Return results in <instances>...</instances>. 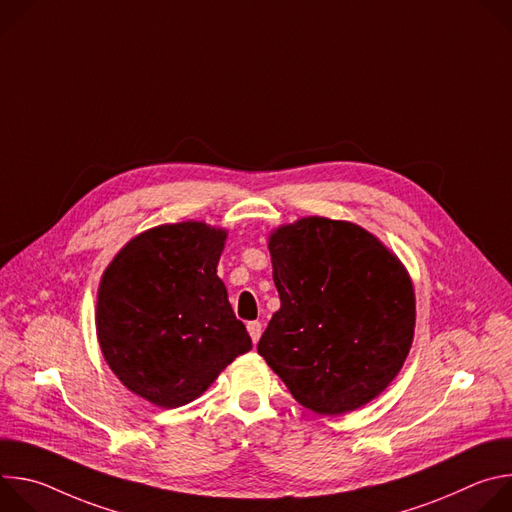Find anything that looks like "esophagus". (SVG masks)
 Here are the masks:
<instances>
[{"instance_id": "esophagus-1", "label": "esophagus", "mask_w": 512, "mask_h": 512, "mask_svg": "<svg viewBox=\"0 0 512 512\" xmlns=\"http://www.w3.org/2000/svg\"><path fill=\"white\" fill-rule=\"evenodd\" d=\"M247 330H249V336H251L253 344H257L259 338H261V332H263L261 322H249V324H247Z\"/></svg>"}]
</instances>
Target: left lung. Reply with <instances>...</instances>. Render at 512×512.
<instances>
[{
  "label": "left lung",
  "mask_w": 512,
  "mask_h": 512,
  "mask_svg": "<svg viewBox=\"0 0 512 512\" xmlns=\"http://www.w3.org/2000/svg\"><path fill=\"white\" fill-rule=\"evenodd\" d=\"M267 247L281 306L259 354L318 415L371 403L399 375L413 344L409 271L367 229L326 216L279 225Z\"/></svg>",
  "instance_id": "obj_1"
}]
</instances>
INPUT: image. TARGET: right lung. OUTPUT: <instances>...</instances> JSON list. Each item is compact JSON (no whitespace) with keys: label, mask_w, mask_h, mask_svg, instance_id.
<instances>
[{"label":"right lung","mask_w":512,"mask_h":512,"mask_svg":"<svg viewBox=\"0 0 512 512\" xmlns=\"http://www.w3.org/2000/svg\"><path fill=\"white\" fill-rule=\"evenodd\" d=\"M229 231L204 221L135 235L101 275L95 326L115 377L162 409L198 399L253 348L216 275Z\"/></svg>","instance_id":"right-lung-1"}]
</instances>
